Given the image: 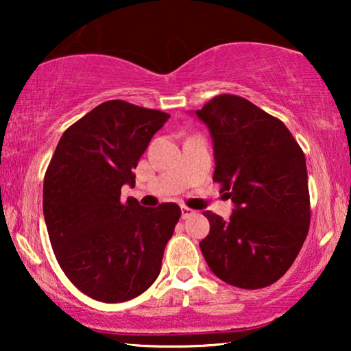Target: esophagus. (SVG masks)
<instances>
[{
  "mask_svg": "<svg viewBox=\"0 0 351 351\" xmlns=\"http://www.w3.org/2000/svg\"><path fill=\"white\" fill-rule=\"evenodd\" d=\"M196 214V210L186 208V206H182V219H190Z\"/></svg>",
  "mask_w": 351,
  "mask_h": 351,
  "instance_id": "obj_1",
  "label": "esophagus"
}]
</instances>
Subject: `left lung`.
<instances>
[{
  "label": "left lung",
  "instance_id": "8db88e82",
  "mask_svg": "<svg viewBox=\"0 0 351 351\" xmlns=\"http://www.w3.org/2000/svg\"><path fill=\"white\" fill-rule=\"evenodd\" d=\"M195 113L214 142L213 180L234 204L228 220L204 210L210 230L201 252L228 285L270 286L289 270L308 234L304 152L285 123L238 95H215Z\"/></svg>",
  "mask_w": 351,
  "mask_h": 351
}]
</instances>
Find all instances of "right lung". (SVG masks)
<instances>
[{"mask_svg":"<svg viewBox=\"0 0 351 351\" xmlns=\"http://www.w3.org/2000/svg\"><path fill=\"white\" fill-rule=\"evenodd\" d=\"M169 118L108 100L62 134L47 166L43 214L51 246L69 280L99 302L131 300L161 271L180 208L121 201V186L136 185L132 169Z\"/></svg>","mask_w":351,"mask_h":351,"instance_id":"1","label":"right lung"}]
</instances>
